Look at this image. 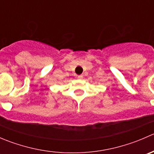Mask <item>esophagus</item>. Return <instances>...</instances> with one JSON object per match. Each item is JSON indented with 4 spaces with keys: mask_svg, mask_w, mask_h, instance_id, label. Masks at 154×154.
Instances as JSON below:
<instances>
[{
    "mask_svg": "<svg viewBox=\"0 0 154 154\" xmlns=\"http://www.w3.org/2000/svg\"><path fill=\"white\" fill-rule=\"evenodd\" d=\"M77 78H78L79 80H82V79L83 78V75H79V76H77Z\"/></svg>",
    "mask_w": 154,
    "mask_h": 154,
    "instance_id": "34e87169",
    "label": "esophagus"
}]
</instances>
